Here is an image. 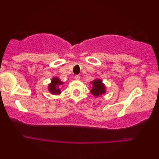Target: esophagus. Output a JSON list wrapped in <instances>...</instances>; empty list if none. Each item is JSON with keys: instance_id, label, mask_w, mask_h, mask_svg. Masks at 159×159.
Returning <instances> with one entry per match:
<instances>
[{"instance_id": "1", "label": "esophagus", "mask_w": 159, "mask_h": 159, "mask_svg": "<svg viewBox=\"0 0 159 159\" xmlns=\"http://www.w3.org/2000/svg\"><path fill=\"white\" fill-rule=\"evenodd\" d=\"M75 79L77 80H79L80 79V76H79V75H76V76H75Z\"/></svg>"}]
</instances>
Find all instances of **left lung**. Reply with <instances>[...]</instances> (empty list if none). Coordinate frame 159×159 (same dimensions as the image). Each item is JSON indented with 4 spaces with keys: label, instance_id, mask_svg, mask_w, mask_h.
Returning a JSON list of instances; mask_svg holds the SVG:
<instances>
[{
    "label": "left lung",
    "instance_id": "8db88e82",
    "mask_svg": "<svg viewBox=\"0 0 159 159\" xmlns=\"http://www.w3.org/2000/svg\"><path fill=\"white\" fill-rule=\"evenodd\" d=\"M91 83L93 85L92 90H91V93L94 95L95 96H100V95L105 93V85L101 80H95Z\"/></svg>",
    "mask_w": 159,
    "mask_h": 159
}]
</instances>
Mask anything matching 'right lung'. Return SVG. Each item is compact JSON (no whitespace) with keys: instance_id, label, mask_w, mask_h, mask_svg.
Returning a JSON list of instances; mask_svg holds the SVG:
<instances>
[{"instance_id":"obj_1","label":"right lung","mask_w":159,"mask_h":159,"mask_svg":"<svg viewBox=\"0 0 159 159\" xmlns=\"http://www.w3.org/2000/svg\"><path fill=\"white\" fill-rule=\"evenodd\" d=\"M62 84L63 82H61L59 79L54 77L53 79L51 80V83L48 85V90L50 91V93L53 95L59 94V93H61V90L60 89L58 88V87Z\"/></svg>"}]
</instances>
